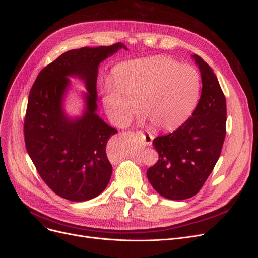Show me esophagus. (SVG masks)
I'll return each mask as SVG.
<instances>
[{
  "label": "esophagus",
  "mask_w": 258,
  "mask_h": 258,
  "mask_svg": "<svg viewBox=\"0 0 258 258\" xmlns=\"http://www.w3.org/2000/svg\"><path fill=\"white\" fill-rule=\"evenodd\" d=\"M139 134H140L141 136H142V139H143V141H144V143H145L146 145H152V143H153V139H154L153 135H151L150 133L143 134V133H141V132H139Z\"/></svg>",
  "instance_id": "esophagus-1"
}]
</instances>
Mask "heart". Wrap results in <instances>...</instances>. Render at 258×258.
<instances>
[{
  "label": "heart",
  "mask_w": 258,
  "mask_h": 258,
  "mask_svg": "<svg viewBox=\"0 0 258 258\" xmlns=\"http://www.w3.org/2000/svg\"><path fill=\"white\" fill-rule=\"evenodd\" d=\"M201 79L191 66L168 57L138 58L113 70L102 86V102L110 119L124 126L136 112L156 131L180 126L191 115L200 96Z\"/></svg>",
  "instance_id": "1"
}]
</instances>
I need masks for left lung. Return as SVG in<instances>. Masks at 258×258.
Masks as SVG:
<instances>
[{
    "label": "left lung",
    "mask_w": 258,
    "mask_h": 258,
    "mask_svg": "<svg viewBox=\"0 0 258 258\" xmlns=\"http://www.w3.org/2000/svg\"><path fill=\"white\" fill-rule=\"evenodd\" d=\"M191 57L201 73V98L192 117L154 139L159 160L146 172L159 195L175 201L200 191L220 158L226 136V98L218 77L200 56Z\"/></svg>",
    "instance_id": "left-lung-1"
}]
</instances>
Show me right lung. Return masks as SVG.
<instances>
[{
    "instance_id": "obj_1",
    "label": "right lung",
    "mask_w": 258,
    "mask_h": 258,
    "mask_svg": "<svg viewBox=\"0 0 258 258\" xmlns=\"http://www.w3.org/2000/svg\"><path fill=\"white\" fill-rule=\"evenodd\" d=\"M121 43L67 51L45 67L33 84L24 123L27 152L44 182L57 196L85 202L99 196L110 182L112 165L106 143L118 131L97 115L98 67ZM69 77L84 80L83 115L70 117L63 108Z\"/></svg>"
}]
</instances>
